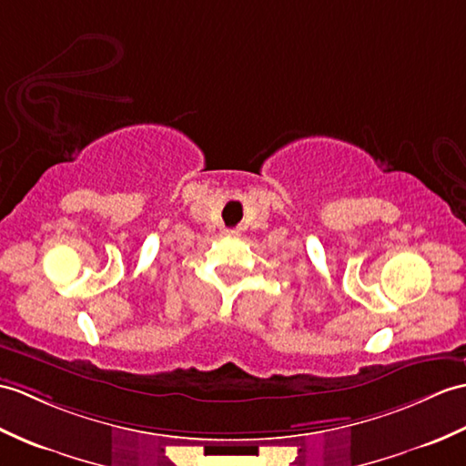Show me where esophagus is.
I'll use <instances>...</instances> for the list:
<instances>
[{"mask_svg": "<svg viewBox=\"0 0 466 466\" xmlns=\"http://www.w3.org/2000/svg\"><path fill=\"white\" fill-rule=\"evenodd\" d=\"M224 234L226 236H240V230H238V228H228Z\"/></svg>", "mask_w": 466, "mask_h": 466, "instance_id": "1", "label": "esophagus"}]
</instances>
